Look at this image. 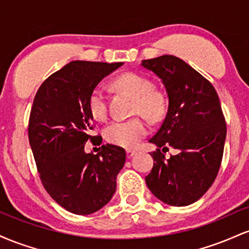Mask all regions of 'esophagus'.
Returning <instances> with one entry per match:
<instances>
[{
    "mask_svg": "<svg viewBox=\"0 0 249 249\" xmlns=\"http://www.w3.org/2000/svg\"><path fill=\"white\" fill-rule=\"evenodd\" d=\"M136 153H137V150H134V148H127V150H126L127 158H132V157H133Z\"/></svg>",
    "mask_w": 249,
    "mask_h": 249,
    "instance_id": "1",
    "label": "esophagus"
}]
</instances>
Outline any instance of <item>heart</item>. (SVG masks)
Here are the masks:
<instances>
[{
  "label": "heart",
  "mask_w": 249,
  "mask_h": 249,
  "mask_svg": "<svg viewBox=\"0 0 249 249\" xmlns=\"http://www.w3.org/2000/svg\"><path fill=\"white\" fill-rule=\"evenodd\" d=\"M118 90L124 91L134 99L133 112L141 113L151 121H158L164 115V97L158 91L152 90V83L145 77L133 72L121 75L113 81ZM91 116L96 121H103L107 117V95L101 88L91 91L88 99ZM148 132L147 124L142 118L127 121H115L105 128V138L111 144L122 147H133Z\"/></svg>",
  "instance_id": "heart-1"
}]
</instances>
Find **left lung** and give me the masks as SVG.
Instances as JSON below:
<instances>
[{"instance_id": "obj_1", "label": "left lung", "mask_w": 249, "mask_h": 249, "mask_svg": "<svg viewBox=\"0 0 249 249\" xmlns=\"http://www.w3.org/2000/svg\"><path fill=\"white\" fill-rule=\"evenodd\" d=\"M161 79L168 97L167 113L150 142L154 164L145 181L153 196L171 206H187L212 186L221 164L226 123L218 93L198 71L172 55L142 61ZM167 146L178 150L166 160ZM163 147V152L160 147Z\"/></svg>"}]
</instances>
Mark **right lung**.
Listing matches in <instances>:
<instances>
[{"instance_id": "add662e5", "label": "right lung", "mask_w": 249, "mask_h": 249, "mask_svg": "<svg viewBox=\"0 0 249 249\" xmlns=\"http://www.w3.org/2000/svg\"><path fill=\"white\" fill-rule=\"evenodd\" d=\"M123 64L70 62L43 82L34 99L28 134L42 184L73 214L95 213L110 201L126 160L124 148L116 145H103L97 154L84 151L85 142L96 138L89 96Z\"/></svg>"}]
</instances>
